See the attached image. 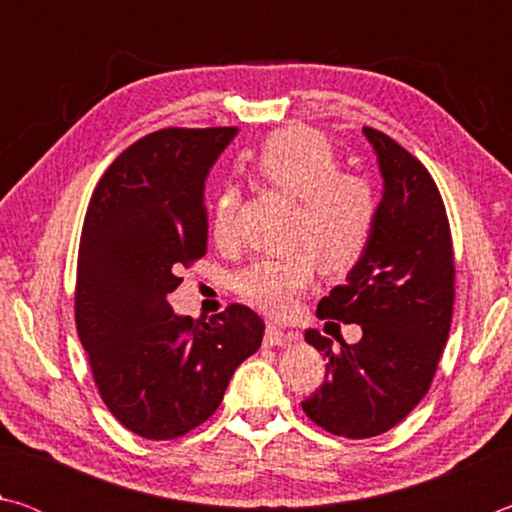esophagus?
<instances>
[{"instance_id":"34e87169","label":"esophagus","mask_w":512,"mask_h":512,"mask_svg":"<svg viewBox=\"0 0 512 512\" xmlns=\"http://www.w3.org/2000/svg\"><path fill=\"white\" fill-rule=\"evenodd\" d=\"M298 341V334L293 332H284V329L275 327V325H266L264 332V345H271V348H282V345Z\"/></svg>"}]
</instances>
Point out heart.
Returning <instances> with one entry per match:
<instances>
[{"mask_svg":"<svg viewBox=\"0 0 512 512\" xmlns=\"http://www.w3.org/2000/svg\"><path fill=\"white\" fill-rule=\"evenodd\" d=\"M259 180L296 198L293 244L287 257H264L235 277V289L250 305L271 316H287L320 271L343 275L368 253L379 219L377 192L361 173L341 171L334 146L311 128L291 126L273 133L253 158ZM239 192L225 185L212 207L210 228L219 244L235 232ZM317 259L314 260L313 257Z\"/></svg>","mask_w":512,"mask_h":512,"instance_id":"b5f03b06","label":"heart"}]
</instances>
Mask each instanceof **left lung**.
Instances as JSON below:
<instances>
[{
  "instance_id": "1",
  "label": "left lung",
  "mask_w": 512,
  "mask_h": 512,
  "mask_svg": "<svg viewBox=\"0 0 512 512\" xmlns=\"http://www.w3.org/2000/svg\"><path fill=\"white\" fill-rule=\"evenodd\" d=\"M384 180L368 253L318 302V318L361 325L348 345L307 329L329 359L323 386L302 402L318 427L372 438L402 422L427 395L454 309V250L443 198L429 171L391 137L363 128Z\"/></svg>"
}]
</instances>
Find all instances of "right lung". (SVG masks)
I'll use <instances>...</instances> for the list:
<instances>
[{"mask_svg":"<svg viewBox=\"0 0 512 512\" xmlns=\"http://www.w3.org/2000/svg\"><path fill=\"white\" fill-rule=\"evenodd\" d=\"M237 128H164L103 173L83 221L76 329L101 400L126 429L171 440L219 409L264 320L230 305L210 320L173 314L178 268L207 250L205 180Z\"/></svg>","mask_w":512,"mask_h":512,"instance_id":"right-lung-1","label":"right lung"}]
</instances>
